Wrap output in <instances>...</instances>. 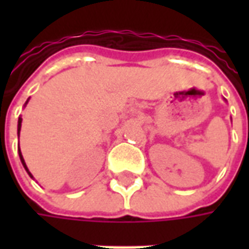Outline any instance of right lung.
<instances>
[{
  "mask_svg": "<svg viewBox=\"0 0 249 249\" xmlns=\"http://www.w3.org/2000/svg\"><path fill=\"white\" fill-rule=\"evenodd\" d=\"M29 101V100H28ZM28 101L25 103V105L28 104ZM21 123H22V119L21 117H18V126H17V132H18V137H19V130H21ZM18 155H19V159H21V162H22V165H24V168L26 169V172H28V175H29L30 178H33V176H32V173L29 172V169H28V167H26V164H25V160L24 157H22V153H21V151H19V146H18Z\"/></svg>",
  "mask_w": 249,
  "mask_h": 249,
  "instance_id": "add662e5",
  "label": "right lung"
}]
</instances>
